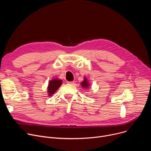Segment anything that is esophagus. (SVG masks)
Returning <instances> with one entry per match:
<instances>
[{
  "mask_svg": "<svg viewBox=\"0 0 151 151\" xmlns=\"http://www.w3.org/2000/svg\"><path fill=\"white\" fill-rule=\"evenodd\" d=\"M67 83H69V84H73L74 83V81H68Z\"/></svg>",
  "mask_w": 151,
  "mask_h": 151,
  "instance_id": "34e87169",
  "label": "esophagus"
}]
</instances>
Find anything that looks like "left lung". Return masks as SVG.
Instances as JSON below:
<instances>
[{
    "label": "left lung",
    "instance_id": "1",
    "mask_svg": "<svg viewBox=\"0 0 151 151\" xmlns=\"http://www.w3.org/2000/svg\"><path fill=\"white\" fill-rule=\"evenodd\" d=\"M81 85L83 89H85V90L89 89L90 84L87 78L83 77V80L81 82Z\"/></svg>",
    "mask_w": 151,
    "mask_h": 151
}]
</instances>
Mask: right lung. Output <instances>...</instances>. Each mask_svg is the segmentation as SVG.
Instances as JSON below:
<instances>
[{"instance_id": "add662e5", "label": "right lung", "mask_w": 151, "mask_h": 151, "mask_svg": "<svg viewBox=\"0 0 151 151\" xmlns=\"http://www.w3.org/2000/svg\"><path fill=\"white\" fill-rule=\"evenodd\" d=\"M62 85V80L57 78H54L50 81L48 87H47V93L49 97L52 96L57 90L60 88Z\"/></svg>"}]
</instances>
